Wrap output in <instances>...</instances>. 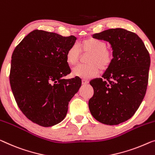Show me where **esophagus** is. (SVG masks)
<instances>
[{"mask_svg": "<svg viewBox=\"0 0 155 155\" xmlns=\"http://www.w3.org/2000/svg\"><path fill=\"white\" fill-rule=\"evenodd\" d=\"M89 83V81L87 80H85V79H83L82 80V84L83 85H85V84H87Z\"/></svg>", "mask_w": 155, "mask_h": 155, "instance_id": "obj_1", "label": "esophagus"}]
</instances>
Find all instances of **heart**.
<instances>
[{
	"label": "heart",
	"mask_w": 155,
	"mask_h": 155,
	"mask_svg": "<svg viewBox=\"0 0 155 155\" xmlns=\"http://www.w3.org/2000/svg\"><path fill=\"white\" fill-rule=\"evenodd\" d=\"M81 50L84 53H90L87 58L88 64H78L72 69L73 75L83 78H91L98 74L100 69L104 71L111 63L112 51L107 47V43L98 39H87L79 44ZM81 51L77 45H74L66 52V61L74 65L79 61Z\"/></svg>",
	"instance_id": "obj_1"
}]
</instances>
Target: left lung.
<instances>
[{"instance_id": "left-lung-1", "label": "left lung", "mask_w": 155, "mask_h": 155, "mask_svg": "<svg viewBox=\"0 0 155 155\" xmlns=\"http://www.w3.org/2000/svg\"><path fill=\"white\" fill-rule=\"evenodd\" d=\"M92 38L108 41L114 58L102 78L90 82L94 94L89 109L97 121L117 125L131 118L143 100L150 57L141 39L125 29L106 30Z\"/></svg>"}]
</instances>
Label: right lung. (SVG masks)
I'll return each mask as SVG.
<instances>
[{"label":"right lung","mask_w":155,"mask_h":155,"mask_svg":"<svg viewBox=\"0 0 155 155\" xmlns=\"http://www.w3.org/2000/svg\"><path fill=\"white\" fill-rule=\"evenodd\" d=\"M77 38L35 30L14 50L10 83L18 108L28 119L42 127L58 124L65 117L68 104L81 85L71 72L66 52Z\"/></svg>","instance_id":"1"}]
</instances>
